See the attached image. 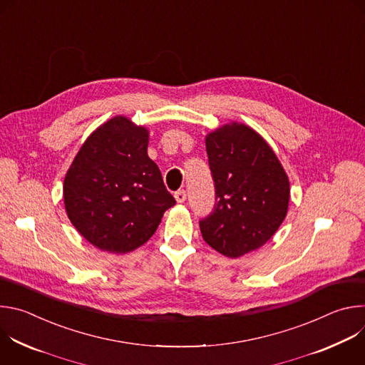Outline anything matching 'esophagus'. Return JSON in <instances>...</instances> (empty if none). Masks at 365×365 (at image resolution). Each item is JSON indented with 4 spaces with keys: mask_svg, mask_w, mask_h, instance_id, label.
Returning <instances> with one entry per match:
<instances>
[{
    "mask_svg": "<svg viewBox=\"0 0 365 365\" xmlns=\"http://www.w3.org/2000/svg\"><path fill=\"white\" fill-rule=\"evenodd\" d=\"M175 199H176V202L178 203H183L185 200H186V192L182 189V190H178L176 193H175Z\"/></svg>",
    "mask_w": 365,
    "mask_h": 365,
    "instance_id": "esophagus-1",
    "label": "esophagus"
}]
</instances>
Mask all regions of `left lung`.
I'll return each mask as SVG.
<instances>
[{"instance_id": "8db88e82", "label": "left lung", "mask_w": 365, "mask_h": 365, "mask_svg": "<svg viewBox=\"0 0 365 365\" xmlns=\"http://www.w3.org/2000/svg\"><path fill=\"white\" fill-rule=\"evenodd\" d=\"M215 183V206L199 222L203 240L230 258L264 245L287 215L289 178L269 143L241 123L205 138Z\"/></svg>"}]
</instances>
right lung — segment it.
I'll list each match as a JSON object with an SVG mask.
<instances>
[{
	"label": "right lung",
	"instance_id": "add662e5",
	"mask_svg": "<svg viewBox=\"0 0 365 365\" xmlns=\"http://www.w3.org/2000/svg\"><path fill=\"white\" fill-rule=\"evenodd\" d=\"M147 147L148 130L117 115L85 140L65 176L68 218L102 251L141 247L176 203Z\"/></svg>",
	"mask_w": 365,
	"mask_h": 365
}]
</instances>
